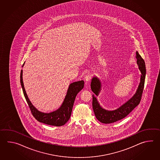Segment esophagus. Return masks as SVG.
Returning <instances> with one entry per match:
<instances>
[{"label":"esophagus","mask_w":160,"mask_h":160,"mask_svg":"<svg viewBox=\"0 0 160 160\" xmlns=\"http://www.w3.org/2000/svg\"><path fill=\"white\" fill-rule=\"evenodd\" d=\"M92 78V75L90 74H86V75H85V77H84V80H85V82H88L90 80V79Z\"/></svg>","instance_id":"34e87169"}]
</instances>
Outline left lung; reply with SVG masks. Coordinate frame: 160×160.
Listing matches in <instances>:
<instances>
[{"mask_svg":"<svg viewBox=\"0 0 160 160\" xmlns=\"http://www.w3.org/2000/svg\"><path fill=\"white\" fill-rule=\"evenodd\" d=\"M136 57L137 59V63L138 68L141 72L139 85L136 90V93L133 95V97L118 109L113 110H108L103 109L100 105L95 95L98 97L101 90V82L97 77L94 76L92 77L91 82V89L94 94H92V106L95 117L99 122L103 123H111L123 119L139 104L144 88L146 75V67L145 62L138 51H136Z\"/></svg>","mask_w":160,"mask_h":160,"instance_id":"1","label":"left lung"}]
</instances>
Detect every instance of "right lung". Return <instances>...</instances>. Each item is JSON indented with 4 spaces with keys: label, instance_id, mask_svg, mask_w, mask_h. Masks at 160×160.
Listing matches in <instances>:
<instances>
[{
    "label": "right lung",
    "instance_id": "obj_1",
    "mask_svg": "<svg viewBox=\"0 0 160 160\" xmlns=\"http://www.w3.org/2000/svg\"><path fill=\"white\" fill-rule=\"evenodd\" d=\"M25 63V62H24ZM24 63L22 66L23 67ZM23 70L21 72V84L23 94L34 118L40 122L52 126H61L64 125L70 119L75 97L79 92L84 87V81L72 82L68 86V90L61 106L57 110L50 112H40L31 102L24 88L23 81Z\"/></svg>",
    "mask_w": 160,
    "mask_h": 160
}]
</instances>
